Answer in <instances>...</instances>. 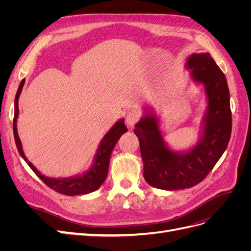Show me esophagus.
<instances>
[{
	"instance_id": "1",
	"label": "esophagus",
	"mask_w": 251,
	"mask_h": 251,
	"mask_svg": "<svg viewBox=\"0 0 251 251\" xmlns=\"http://www.w3.org/2000/svg\"><path fill=\"white\" fill-rule=\"evenodd\" d=\"M139 120V115H138V113H136V112H128L127 114H126V125L127 126H135V124L137 123V121Z\"/></svg>"
}]
</instances>
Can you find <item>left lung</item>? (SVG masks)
<instances>
[{
  "label": "left lung",
  "mask_w": 251,
  "mask_h": 251,
  "mask_svg": "<svg viewBox=\"0 0 251 251\" xmlns=\"http://www.w3.org/2000/svg\"><path fill=\"white\" fill-rule=\"evenodd\" d=\"M185 68L196 85L206 94L201 133L195 146L173 150L163 138L159 117L151 108L144 109L134 133L139 139L143 177L150 185L165 191H178L197 185L225 151L231 135L229 90L224 73L209 53H193Z\"/></svg>",
  "instance_id": "left-lung-1"
}]
</instances>
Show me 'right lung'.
Masks as SVG:
<instances>
[{"mask_svg":"<svg viewBox=\"0 0 251 251\" xmlns=\"http://www.w3.org/2000/svg\"><path fill=\"white\" fill-rule=\"evenodd\" d=\"M24 83H25V80L23 79L19 86L18 92L16 95V100H14V118H13L14 140H16L17 148L21 157L24 159L26 163L30 166V169L36 174V176L39 177L45 184L48 185L50 188L54 189V191L57 193L64 194L67 196H76V195H87L97 191V189L103 184L105 178L108 176L109 163H110V158H111L113 149L115 148L118 139L121 137V135L127 132V128L125 125V119L124 118L119 119L117 123L110 128L109 132L103 136L100 146L97 148L92 165L90 166V169L87 172H83L82 174H79V175H75V176L69 177V178L46 177L45 175L41 174V172L37 171L35 166L30 162L27 159V157L25 156L24 151H23L22 142L18 134L17 121L19 117V98H20V94L22 92Z\"/></svg>","mask_w":251,"mask_h":251,"instance_id":"right-lung-1","label":"right lung"}]
</instances>
